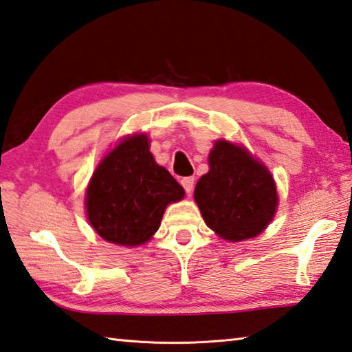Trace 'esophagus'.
<instances>
[{"mask_svg":"<svg viewBox=\"0 0 352 352\" xmlns=\"http://www.w3.org/2000/svg\"><path fill=\"white\" fill-rule=\"evenodd\" d=\"M181 185L185 190V193H191L195 188V177L193 176H188V177H182L181 179Z\"/></svg>","mask_w":352,"mask_h":352,"instance_id":"obj_1","label":"esophagus"}]
</instances>
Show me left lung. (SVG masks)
<instances>
[{
	"instance_id": "8db88e82",
	"label": "left lung",
	"mask_w": 352,
	"mask_h": 352,
	"mask_svg": "<svg viewBox=\"0 0 352 352\" xmlns=\"http://www.w3.org/2000/svg\"><path fill=\"white\" fill-rule=\"evenodd\" d=\"M208 161L210 171L195 190L205 223L233 242L262 233L277 207L276 184L267 167L227 141L214 145Z\"/></svg>"
}]
</instances>
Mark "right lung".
Masks as SVG:
<instances>
[{
	"instance_id": "1",
	"label": "right lung",
	"mask_w": 352,
	"mask_h": 352,
	"mask_svg": "<svg viewBox=\"0 0 352 352\" xmlns=\"http://www.w3.org/2000/svg\"><path fill=\"white\" fill-rule=\"evenodd\" d=\"M184 188L148 150V139H125L98 165L87 188V216L105 241L125 247L153 236L170 202L181 201Z\"/></svg>"
}]
</instances>
